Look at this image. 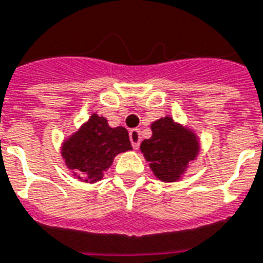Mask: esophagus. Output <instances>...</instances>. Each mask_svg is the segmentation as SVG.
<instances>
[{"label": "esophagus", "instance_id": "1", "mask_svg": "<svg viewBox=\"0 0 263 263\" xmlns=\"http://www.w3.org/2000/svg\"><path fill=\"white\" fill-rule=\"evenodd\" d=\"M129 139H131V143L134 149H138L139 147V143H141V131L138 128H134L129 131Z\"/></svg>", "mask_w": 263, "mask_h": 263}]
</instances>
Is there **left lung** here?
<instances>
[{
    "label": "left lung",
    "instance_id": "left-lung-1",
    "mask_svg": "<svg viewBox=\"0 0 263 263\" xmlns=\"http://www.w3.org/2000/svg\"><path fill=\"white\" fill-rule=\"evenodd\" d=\"M151 128L152 137L142 142L141 152L159 180L177 181L188 163L198 156L199 142L194 132L182 128L171 117L157 120Z\"/></svg>",
    "mask_w": 263,
    "mask_h": 263
}]
</instances>
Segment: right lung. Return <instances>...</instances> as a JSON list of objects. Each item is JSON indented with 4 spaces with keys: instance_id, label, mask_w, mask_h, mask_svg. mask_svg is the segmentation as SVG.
Instances as JSON below:
<instances>
[{
    "instance_id": "add662e5",
    "label": "right lung",
    "mask_w": 263,
    "mask_h": 263,
    "mask_svg": "<svg viewBox=\"0 0 263 263\" xmlns=\"http://www.w3.org/2000/svg\"><path fill=\"white\" fill-rule=\"evenodd\" d=\"M131 149L129 135L124 126L111 128L104 117L93 114L65 141L61 155L78 178L96 182L102 180L118 153Z\"/></svg>"
}]
</instances>
